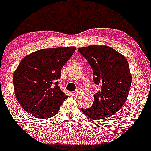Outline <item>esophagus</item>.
Here are the masks:
<instances>
[{
    "label": "esophagus",
    "mask_w": 151,
    "mask_h": 151,
    "mask_svg": "<svg viewBox=\"0 0 151 151\" xmlns=\"http://www.w3.org/2000/svg\"><path fill=\"white\" fill-rule=\"evenodd\" d=\"M81 92V90L79 89V88H78V89H76V91H75V94H76V95H78V94H79Z\"/></svg>",
    "instance_id": "34e87169"
}]
</instances>
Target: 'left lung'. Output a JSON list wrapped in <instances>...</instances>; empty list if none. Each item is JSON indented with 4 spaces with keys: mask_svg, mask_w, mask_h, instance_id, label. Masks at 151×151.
Listing matches in <instances>:
<instances>
[{
    "mask_svg": "<svg viewBox=\"0 0 151 151\" xmlns=\"http://www.w3.org/2000/svg\"><path fill=\"white\" fill-rule=\"evenodd\" d=\"M78 50L92 69L94 83L101 88L94 94L92 106L81 108L82 113L94 120L113 116L124 105L131 86L127 59L107 46H89Z\"/></svg>",
    "mask_w": 151,
    "mask_h": 151,
    "instance_id": "1",
    "label": "left lung"
}]
</instances>
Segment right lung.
I'll list each match as a JSON object with an SVG mask.
<instances>
[{"label":"right lung","instance_id":"right-lung-1","mask_svg":"<svg viewBox=\"0 0 151 151\" xmlns=\"http://www.w3.org/2000/svg\"><path fill=\"white\" fill-rule=\"evenodd\" d=\"M76 47L44 49L22 60L13 76L17 99L22 108L37 119L55 116L68 96L59 86L61 69Z\"/></svg>","mask_w":151,"mask_h":151}]
</instances>
